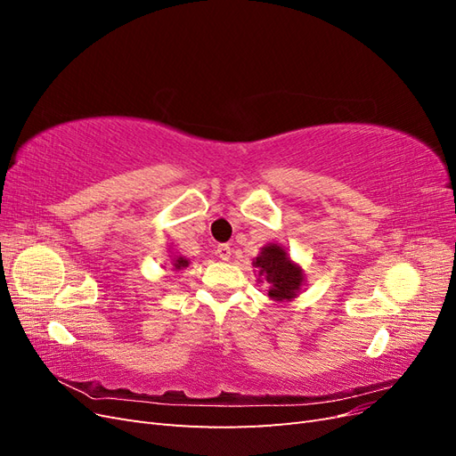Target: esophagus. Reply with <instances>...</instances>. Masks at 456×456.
<instances>
[{"instance_id": "34e87169", "label": "esophagus", "mask_w": 456, "mask_h": 456, "mask_svg": "<svg viewBox=\"0 0 456 456\" xmlns=\"http://www.w3.org/2000/svg\"><path fill=\"white\" fill-rule=\"evenodd\" d=\"M216 255H218L220 258H223V260H230V256H232V247L226 245V243L218 245V247H216Z\"/></svg>"}]
</instances>
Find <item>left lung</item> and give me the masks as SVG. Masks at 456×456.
I'll return each instance as SVG.
<instances>
[{
    "mask_svg": "<svg viewBox=\"0 0 456 456\" xmlns=\"http://www.w3.org/2000/svg\"><path fill=\"white\" fill-rule=\"evenodd\" d=\"M253 266L256 268L258 281L270 285L268 297L272 300L285 302L295 298L305 283V272L289 258L287 251L278 243L262 247L260 255L253 260Z\"/></svg>",
    "mask_w": 456,
    "mask_h": 456,
    "instance_id": "8db88e82",
    "label": "left lung"
}]
</instances>
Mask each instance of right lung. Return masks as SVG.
<instances>
[{"instance_id":"right-lung-1","label":"right lung","mask_w":456,"mask_h":456,"mask_svg":"<svg viewBox=\"0 0 456 456\" xmlns=\"http://www.w3.org/2000/svg\"><path fill=\"white\" fill-rule=\"evenodd\" d=\"M173 266H175V270H183L188 266V260L184 256H176V258H173Z\"/></svg>"}]
</instances>
